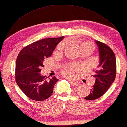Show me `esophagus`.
<instances>
[{"label":"esophagus","instance_id":"1","mask_svg":"<svg viewBox=\"0 0 127 127\" xmlns=\"http://www.w3.org/2000/svg\"><path fill=\"white\" fill-rule=\"evenodd\" d=\"M71 83L72 84L73 86H79L80 85V82H75V81H71Z\"/></svg>","mask_w":127,"mask_h":127}]
</instances>
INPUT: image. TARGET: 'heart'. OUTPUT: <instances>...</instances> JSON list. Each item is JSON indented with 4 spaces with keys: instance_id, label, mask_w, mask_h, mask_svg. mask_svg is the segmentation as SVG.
Segmentation results:
<instances>
[{
    "instance_id": "1",
    "label": "heart",
    "mask_w": 127,
    "mask_h": 127,
    "mask_svg": "<svg viewBox=\"0 0 127 127\" xmlns=\"http://www.w3.org/2000/svg\"><path fill=\"white\" fill-rule=\"evenodd\" d=\"M82 46H86V47H89V48H92V49L94 50V46L93 44L89 42H85L82 45ZM64 48V44H60L58 45L56 51L57 52H61L63 50ZM74 68H68L66 69H64L63 70V73L64 74H65V75L68 76V77H72L73 75V72H74Z\"/></svg>"
}]
</instances>
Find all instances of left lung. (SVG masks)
Wrapping results in <instances>:
<instances>
[{
    "label": "left lung",
    "instance_id": "8db88e82",
    "mask_svg": "<svg viewBox=\"0 0 127 127\" xmlns=\"http://www.w3.org/2000/svg\"><path fill=\"white\" fill-rule=\"evenodd\" d=\"M98 47L99 64L94 70L93 75L95 83L92 87L86 100L96 99L104 94L111 86L116 77V59L114 52L105 44L95 40Z\"/></svg>",
    "mask_w": 127,
    "mask_h": 127
}]
</instances>
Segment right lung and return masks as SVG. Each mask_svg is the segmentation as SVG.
<instances>
[{
	"label": "right lung",
	"mask_w": 127,
	"mask_h": 127,
	"mask_svg": "<svg viewBox=\"0 0 127 127\" xmlns=\"http://www.w3.org/2000/svg\"><path fill=\"white\" fill-rule=\"evenodd\" d=\"M64 36L43 39L24 47L18 54L15 65V80L18 86L28 97L43 101L50 97L58 79L41 75L44 59L51 56Z\"/></svg>",
	"instance_id": "right-lung-1"
}]
</instances>
